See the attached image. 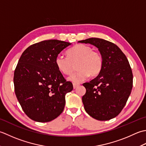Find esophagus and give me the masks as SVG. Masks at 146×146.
<instances>
[{
  "instance_id": "esophagus-1",
  "label": "esophagus",
  "mask_w": 146,
  "mask_h": 146,
  "mask_svg": "<svg viewBox=\"0 0 146 146\" xmlns=\"http://www.w3.org/2000/svg\"><path fill=\"white\" fill-rule=\"evenodd\" d=\"M79 86V84H77V83H73V88L74 89L77 88Z\"/></svg>"
}]
</instances>
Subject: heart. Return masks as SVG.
I'll return each mask as SVG.
<instances>
[{
  "label": "heart",
  "instance_id": "heart-1",
  "mask_svg": "<svg viewBox=\"0 0 146 146\" xmlns=\"http://www.w3.org/2000/svg\"><path fill=\"white\" fill-rule=\"evenodd\" d=\"M67 56L58 55L55 58V65L62 74L69 75L74 70V64L77 63L76 72L69 77V80L74 82H81L91 75H99L103 67V58L102 54L94 51L86 44H77L67 52Z\"/></svg>",
  "mask_w": 146,
  "mask_h": 146
}]
</instances>
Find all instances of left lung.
I'll use <instances>...</instances> for the list:
<instances>
[{
    "label": "left lung",
    "mask_w": 146,
    "mask_h": 146,
    "mask_svg": "<svg viewBox=\"0 0 146 146\" xmlns=\"http://www.w3.org/2000/svg\"><path fill=\"white\" fill-rule=\"evenodd\" d=\"M98 48L103 58L102 72L90 82H85L86 92L82 100L91 117L105 121L120 113L132 91L133 74L125 55L110 41L91 38L78 41Z\"/></svg>",
    "instance_id": "left-lung-1"
}]
</instances>
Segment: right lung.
Segmentation results:
<instances>
[{
    "label": "right lung",
    "instance_id": "right-lung-1",
    "mask_svg": "<svg viewBox=\"0 0 146 146\" xmlns=\"http://www.w3.org/2000/svg\"><path fill=\"white\" fill-rule=\"evenodd\" d=\"M72 43L57 40L40 41L22 53L14 74L15 94L31 120L48 122L63 111L65 94L73 90L55 65V58Z\"/></svg>",
    "mask_w": 146,
    "mask_h": 146
}]
</instances>
